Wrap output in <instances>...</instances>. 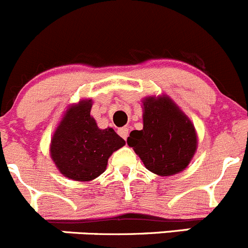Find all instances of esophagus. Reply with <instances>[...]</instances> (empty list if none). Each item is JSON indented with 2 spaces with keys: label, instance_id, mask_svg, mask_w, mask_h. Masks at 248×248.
<instances>
[{
  "label": "esophagus",
  "instance_id": "obj_1",
  "mask_svg": "<svg viewBox=\"0 0 248 248\" xmlns=\"http://www.w3.org/2000/svg\"><path fill=\"white\" fill-rule=\"evenodd\" d=\"M118 132H119V135H121V136L123 137L124 140H126L127 136H129V127H127V126L121 127V129H118Z\"/></svg>",
  "mask_w": 248,
  "mask_h": 248
}]
</instances>
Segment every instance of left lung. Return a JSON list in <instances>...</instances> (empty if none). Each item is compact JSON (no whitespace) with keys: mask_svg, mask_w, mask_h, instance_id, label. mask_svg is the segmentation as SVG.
Returning <instances> with one entry per match:
<instances>
[{"mask_svg":"<svg viewBox=\"0 0 248 248\" xmlns=\"http://www.w3.org/2000/svg\"><path fill=\"white\" fill-rule=\"evenodd\" d=\"M142 109L143 129L130 132L127 144L151 172H182L198 148L194 124L168 95L144 97Z\"/></svg>","mask_w":248,"mask_h":248,"instance_id":"left-lung-1","label":"left lung"}]
</instances>
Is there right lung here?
<instances>
[{
  "label": "right lung",
  "mask_w": 248,
  "mask_h": 248,
  "mask_svg": "<svg viewBox=\"0 0 248 248\" xmlns=\"http://www.w3.org/2000/svg\"><path fill=\"white\" fill-rule=\"evenodd\" d=\"M92 106V99L68 106L49 147L59 172L79 182H89L104 173L109 156L125 144L112 127L97 126L90 116Z\"/></svg>",
  "instance_id": "obj_1"
}]
</instances>
